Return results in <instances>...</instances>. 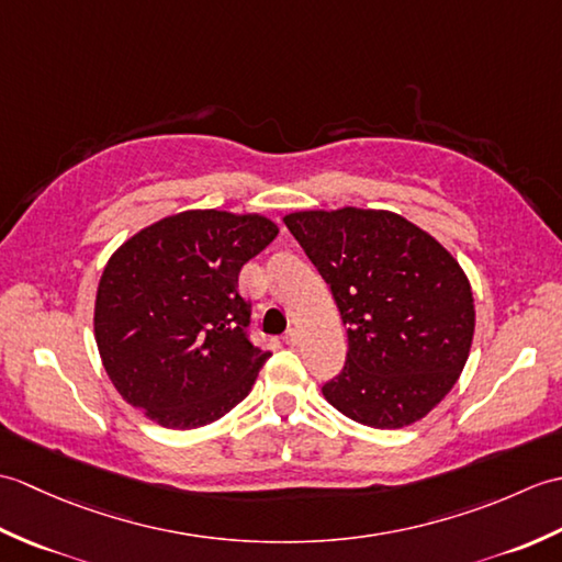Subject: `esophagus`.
I'll return each mask as SVG.
<instances>
[{"mask_svg": "<svg viewBox=\"0 0 562 562\" xmlns=\"http://www.w3.org/2000/svg\"><path fill=\"white\" fill-rule=\"evenodd\" d=\"M284 342L292 345V348H294V345L300 342V330H296V328H290L288 333H284Z\"/></svg>", "mask_w": 562, "mask_h": 562, "instance_id": "1", "label": "esophagus"}]
</instances>
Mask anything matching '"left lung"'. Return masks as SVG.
I'll return each instance as SVG.
<instances>
[{"instance_id":"left-lung-1","label":"left lung","mask_w":562,"mask_h":562,"mask_svg":"<svg viewBox=\"0 0 562 562\" xmlns=\"http://www.w3.org/2000/svg\"><path fill=\"white\" fill-rule=\"evenodd\" d=\"M330 284L348 357L324 384L333 408L376 429L425 417L469 360L475 306L449 250L389 210H304L284 217Z\"/></svg>"}]
</instances>
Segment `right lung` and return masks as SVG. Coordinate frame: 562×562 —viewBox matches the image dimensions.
Here are the masks:
<instances>
[{
  "mask_svg": "<svg viewBox=\"0 0 562 562\" xmlns=\"http://www.w3.org/2000/svg\"><path fill=\"white\" fill-rule=\"evenodd\" d=\"M278 232L262 214L188 210L130 236L105 262L93 336L113 386L149 420L210 425L254 389L270 352L248 340L238 272Z\"/></svg>",
  "mask_w": 562,
  "mask_h": 562,
  "instance_id": "obj_1",
  "label": "right lung"
}]
</instances>
